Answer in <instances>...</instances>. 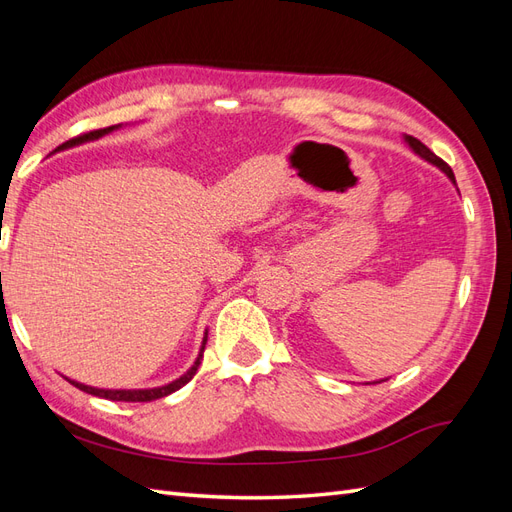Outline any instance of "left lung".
Here are the masks:
<instances>
[{"label": "left lung", "mask_w": 512, "mask_h": 512, "mask_svg": "<svg viewBox=\"0 0 512 512\" xmlns=\"http://www.w3.org/2000/svg\"><path fill=\"white\" fill-rule=\"evenodd\" d=\"M406 141H408V145L414 149V153H418V156H421V158H425L427 162H431V164H436L438 168H442L444 170V173L448 175V177H451V181L455 183V175H453V170H451V166H448L442 158H438L436 156V153H433L429 147H425L421 141H418V138H414V136H406ZM384 382V380H382Z\"/></svg>", "instance_id": "1"}]
</instances>
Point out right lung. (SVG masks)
Returning a JSON list of instances; mask_svg holds the SVG:
<instances>
[{
  "label": "right lung",
  "mask_w": 512,
  "mask_h": 512,
  "mask_svg": "<svg viewBox=\"0 0 512 512\" xmlns=\"http://www.w3.org/2000/svg\"><path fill=\"white\" fill-rule=\"evenodd\" d=\"M113 130H115V126L104 128V130H91V132L79 134V136L70 138V141H66L64 145H59L57 149H66V147H72V145H79V143H83V141H91V138H100V136H104V134H108V132H113ZM205 344H207V335H205V339H203V348H200L198 359H196V363L192 365V369L188 371V374H183L179 380L170 382V384H166V386H160V389H145V391H104V389H94V386L79 384V382H74V380H70V384H74L76 389H81V391H85V393H89V395L104 397V399H111V401H153V399H162V397H166V395H170V393L179 391L181 386H185V384H188V382L194 378L200 361H203Z\"/></svg>",
  "instance_id": "right-lung-1"
}]
</instances>
